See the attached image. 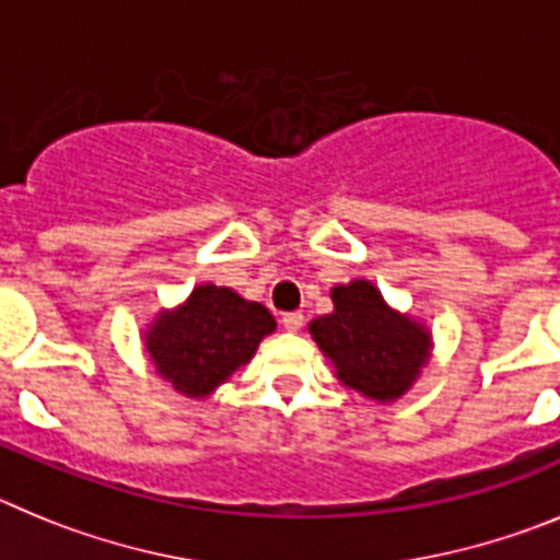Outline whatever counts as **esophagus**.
I'll return each mask as SVG.
<instances>
[{
    "instance_id": "1",
    "label": "esophagus",
    "mask_w": 560,
    "mask_h": 560,
    "mask_svg": "<svg viewBox=\"0 0 560 560\" xmlns=\"http://www.w3.org/2000/svg\"><path fill=\"white\" fill-rule=\"evenodd\" d=\"M281 327L287 329V332H299L301 327H304V315L295 310V313H284L281 315Z\"/></svg>"
}]
</instances>
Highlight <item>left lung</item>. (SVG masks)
Returning <instances> with one entry per match:
<instances>
[{"instance_id": "obj_1", "label": "left lung", "mask_w": 560, "mask_h": 560, "mask_svg": "<svg viewBox=\"0 0 560 560\" xmlns=\"http://www.w3.org/2000/svg\"><path fill=\"white\" fill-rule=\"evenodd\" d=\"M332 313L310 324V335L335 363L338 381L381 402L406 395L425 363L431 335L395 313L363 279L332 287Z\"/></svg>"}]
</instances>
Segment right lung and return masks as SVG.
Here are the masks:
<instances>
[{
	"label": "right lung",
	"mask_w": 560,
	"mask_h": 560,
	"mask_svg": "<svg viewBox=\"0 0 560 560\" xmlns=\"http://www.w3.org/2000/svg\"><path fill=\"white\" fill-rule=\"evenodd\" d=\"M273 315L228 287L199 284L183 307L160 313L145 332V349L165 381L188 397H206L247 363Z\"/></svg>",
	"instance_id": "right-lung-1"
}]
</instances>
